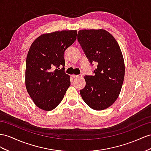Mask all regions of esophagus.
<instances>
[{"label":"esophagus","mask_w":151,"mask_h":151,"mask_svg":"<svg viewBox=\"0 0 151 151\" xmlns=\"http://www.w3.org/2000/svg\"><path fill=\"white\" fill-rule=\"evenodd\" d=\"M71 76H72V77H73V78H78V77H81L82 75H72Z\"/></svg>","instance_id":"esophagus-1"}]
</instances>
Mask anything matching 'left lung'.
Here are the masks:
<instances>
[{
    "label": "left lung",
    "instance_id": "8db88e82",
    "mask_svg": "<svg viewBox=\"0 0 151 151\" xmlns=\"http://www.w3.org/2000/svg\"><path fill=\"white\" fill-rule=\"evenodd\" d=\"M77 39L91 64H98L94 76H85L86 85L80 91L81 96L92 109H106L119 97L124 78L121 48L114 37L104 29L79 30Z\"/></svg>",
    "mask_w": 151,
    "mask_h": 151
}]
</instances>
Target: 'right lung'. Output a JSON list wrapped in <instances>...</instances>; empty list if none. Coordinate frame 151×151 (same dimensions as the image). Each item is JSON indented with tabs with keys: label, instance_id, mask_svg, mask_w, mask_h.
<instances>
[{
	"label": "right lung",
	"instance_id": "right-lung-1",
	"mask_svg": "<svg viewBox=\"0 0 151 151\" xmlns=\"http://www.w3.org/2000/svg\"><path fill=\"white\" fill-rule=\"evenodd\" d=\"M76 35L77 30L44 34L30 46L26 59L25 86L34 103L42 110L55 109L70 86L69 76L64 71V53L76 41Z\"/></svg>",
	"mask_w": 151,
	"mask_h": 151
}]
</instances>
